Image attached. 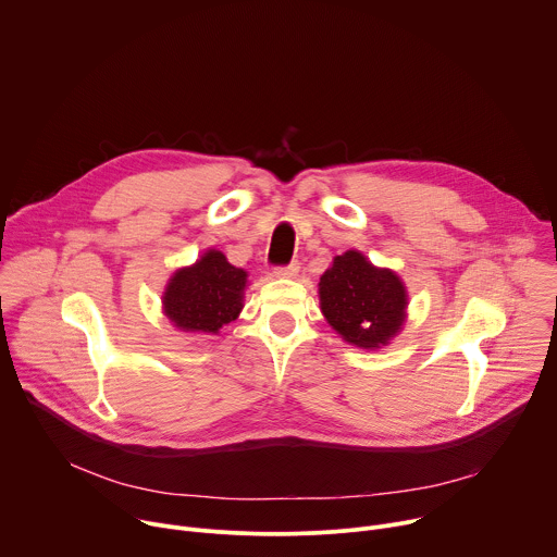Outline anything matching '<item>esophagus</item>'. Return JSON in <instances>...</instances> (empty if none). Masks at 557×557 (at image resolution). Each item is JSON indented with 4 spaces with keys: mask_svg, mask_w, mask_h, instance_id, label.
<instances>
[{
    "mask_svg": "<svg viewBox=\"0 0 557 557\" xmlns=\"http://www.w3.org/2000/svg\"><path fill=\"white\" fill-rule=\"evenodd\" d=\"M299 273V267L297 264H288V267H280L275 269V277H282V280H290Z\"/></svg>",
    "mask_w": 557,
    "mask_h": 557,
    "instance_id": "esophagus-1",
    "label": "esophagus"
}]
</instances>
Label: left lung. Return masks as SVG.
<instances>
[{
	"instance_id": "8db88e82",
	"label": "left lung",
	"mask_w": 557,
	"mask_h": 557,
	"mask_svg": "<svg viewBox=\"0 0 557 557\" xmlns=\"http://www.w3.org/2000/svg\"><path fill=\"white\" fill-rule=\"evenodd\" d=\"M408 288L392 269L374 267L361 251H346L320 277V308L344 342L376 350L404 331Z\"/></svg>"
}]
</instances>
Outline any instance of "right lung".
Returning a JSON list of instances; mask_svg holds the SVG:
<instances>
[{"label": "right lung", "instance_id": "obj_1", "mask_svg": "<svg viewBox=\"0 0 557 557\" xmlns=\"http://www.w3.org/2000/svg\"><path fill=\"white\" fill-rule=\"evenodd\" d=\"M249 273L207 249L191 267L178 269L163 290V312L172 326L194 335H218L245 308Z\"/></svg>", "mask_w": 557, "mask_h": 557}]
</instances>
